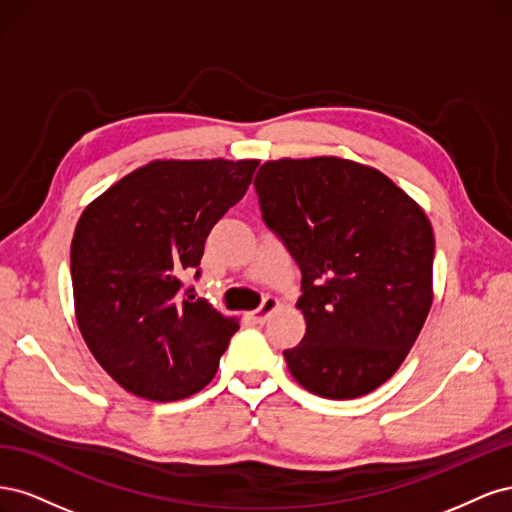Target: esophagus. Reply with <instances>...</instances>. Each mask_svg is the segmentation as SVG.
<instances>
[{
    "mask_svg": "<svg viewBox=\"0 0 512 512\" xmlns=\"http://www.w3.org/2000/svg\"><path fill=\"white\" fill-rule=\"evenodd\" d=\"M277 309H280V301H277L275 297H267L265 301H262V305L256 309V312H252V318H254V322L262 324V322H267L269 316L273 312H277Z\"/></svg>",
    "mask_w": 512,
    "mask_h": 512,
    "instance_id": "esophagus-1",
    "label": "esophagus"
}]
</instances>
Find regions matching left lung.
<instances>
[{"label": "left lung", "mask_w": 512, "mask_h": 512, "mask_svg": "<svg viewBox=\"0 0 512 512\" xmlns=\"http://www.w3.org/2000/svg\"><path fill=\"white\" fill-rule=\"evenodd\" d=\"M262 218L301 269L307 331L284 350L303 389L376 391L404 363L433 303V228L378 168L337 156L280 158L254 179Z\"/></svg>", "instance_id": "1"}]
</instances>
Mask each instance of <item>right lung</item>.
Returning <instances> with one entry per match:
<instances>
[{
  "label": "right lung",
  "instance_id": "add662e5",
  "mask_svg": "<svg viewBox=\"0 0 512 512\" xmlns=\"http://www.w3.org/2000/svg\"><path fill=\"white\" fill-rule=\"evenodd\" d=\"M258 160H151L81 213L70 247L74 314L119 386L185 399L213 380L239 320L181 277L198 269L213 224L237 205ZM200 271H196V277Z\"/></svg>",
  "mask_w": 512,
  "mask_h": 512
}]
</instances>
